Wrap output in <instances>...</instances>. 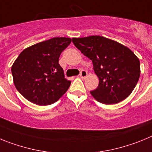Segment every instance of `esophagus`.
Segmentation results:
<instances>
[{
  "label": "esophagus",
  "mask_w": 152,
  "mask_h": 152,
  "mask_svg": "<svg viewBox=\"0 0 152 152\" xmlns=\"http://www.w3.org/2000/svg\"><path fill=\"white\" fill-rule=\"evenodd\" d=\"M87 75H88V72L84 71V70H82L81 72H80V77L81 78H85L87 77Z\"/></svg>",
  "instance_id": "34e87169"
}]
</instances>
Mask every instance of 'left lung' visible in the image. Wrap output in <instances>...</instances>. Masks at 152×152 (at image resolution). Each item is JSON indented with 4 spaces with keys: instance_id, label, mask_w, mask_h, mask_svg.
<instances>
[{
    "instance_id": "left-lung-1",
    "label": "left lung",
    "mask_w": 152,
    "mask_h": 152,
    "mask_svg": "<svg viewBox=\"0 0 152 152\" xmlns=\"http://www.w3.org/2000/svg\"><path fill=\"white\" fill-rule=\"evenodd\" d=\"M74 45L92 61L99 85L91 94L97 101L115 104L128 97L140 77V61L117 42L100 36L72 39Z\"/></svg>"
}]
</instances>
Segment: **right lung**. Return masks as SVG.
I'll return each mask as SVG.
<instances>
[{
	"label": "right lung",
	"instance_id": "1",
	"mask_svg": "<svg viewBox=\"0 0 152 152\" xmlns=\"http://www.w3.org/2000/svg\"><path fill=\"white\" fill-rule=\"evenodd\" d=\"M72 39L56 37L29 46L19 55L12 65L13 83L26 100L36 105L56 103L69 88L58 64L61 52Z\"/></svg>",
	"mask_w": 152,
	"mask_h": 152
}]
</instances>
